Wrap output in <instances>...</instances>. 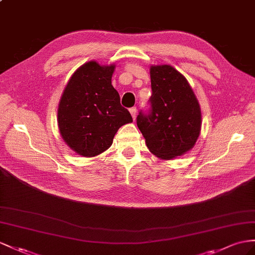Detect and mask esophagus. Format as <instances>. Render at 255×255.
Wrapping results in <instances>:
<instances>
[{
    "label": "esophagus",
    "instance_id": "esophagus-1",
    "mask_svg": "<svg viewBox=\"0 0 255 255\" xmlns=\"http://www.w3.org/2000/svg\"><path fill=\"white\" fill-rule=\"evenodd\" d=\"M129 111H130V114H131V116H132V119H133V120H135V115H136V108H135V107H133V108L130 109Z\"/></svg>",
    "mask_w": 255,
    "mask_h": 255
}]
</instances>
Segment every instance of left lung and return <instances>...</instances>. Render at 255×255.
Segmentation results:
<instances>
[{"mask_svg":"<svg viewBox=\"0 0 255 255\" xmlns=\"http://www.w3.org/2000/svg\"><path fill=\"white\" fill-rule=\"evenodd\" d=\"M149 110L136 117V125L149 152L172 159L190 151L201 128L198 100L186 78L171 65H152Z\"/></svg>","mask_w":255,"mask_h":255,"instance_id":"1","label":"left lung"}]
</instances>
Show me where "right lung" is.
I'll list each match as a JSON object with an SVG mask.
<instances>
[{
  "label": "right lung",
  "instance_id": "right-lung-1",
  "mask_svg": "<svg viewBox=\"0 0 255 255\" xmlns=\"http://www.w3.org/2000/svg\"><path fill=\"white\" fill-rule=\"evenodd\" d=\"M114 64L89 61L78 68L65 86L58 107V126L64 142L84 157H94L112 145L129 111L112 85Z\"/></svg>",
  "mask_w": 255,
  "mask_h": 255
}]
</instances>
